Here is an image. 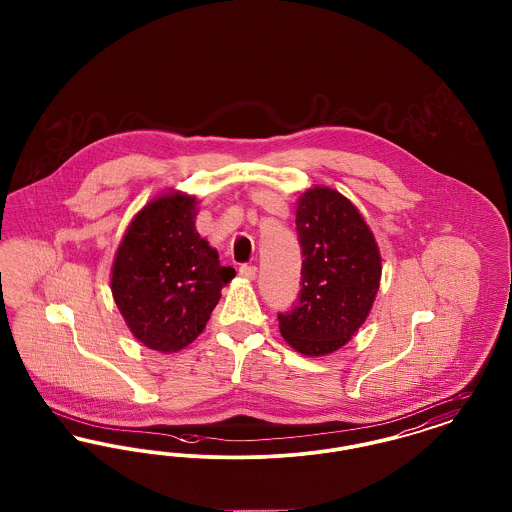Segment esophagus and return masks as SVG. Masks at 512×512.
Masks as SVG:
<instances>
[{
    "mask_svg": "<svg viewBox=\"0 0 512 512\" xmlns=\"http://www.w3.org/2000/svg\"><path fill=\"white\" fill-rule=\"evenodd\" d=\"M240 274L244 276L245 280H255L257 267H253V265H242V267H240Z\"/></svg>",
    "mask_w": 512,
    "mask_h": 512,
    "instance_id": "obj_1",
    "label": "esophagus"
}]
</instances>
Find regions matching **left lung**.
Here are the masks:
<instances>
[{
    "mask_svg": "<svg viewBox=\"0 0 512 512\" xmlns=\"http://www.w3.org/2000/svg\"><path fill=\"white\" fill-rule=\"evenodd\" d=\"M295 226L305 257L301 293L278 315L280 334L297 353L324 357L365 324L382 278L380 247L359 209L326 186L299 195Z\"/></svg>",
    "mask_w": 512,
    "mask_h": 512,
    "instance_id": "obj_1",
    "label": "left lung"
}]
</instances>
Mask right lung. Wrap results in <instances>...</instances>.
I'll return each instance as SVG.
<instances>
[{
  "label": "right lung",
  "mask_w": 512,
  "mask_h": 512,
  "mask_svg": "<svg viewBox=\"0 0 512 512\" xmlns=\"http://www.w3.org/2000/svg\"><path fill=\"white\" fill-rule=\"evenodd\" d=\"M195 195L169 190L130 220L111 268V292L132 336L176 353L205 330L220 290L236 276L195 230Z\"/></svg>",
  "instance_id": "obj_1"
}]
</instances>
